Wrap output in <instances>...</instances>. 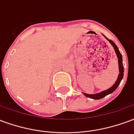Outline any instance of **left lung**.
Wrapping results in <instances>:
<instances>
[{
	"label": "left lung",
	"instance_id": "obj_1",
	"mask_svg": "<svg viewBox=\"0 0 134 134\" xmlns=\"http://www.w3.org/2000/svg\"><path fill=\"white\" fill-rule=\"evenodd\" d=\"M103 36H104V37L106 38L108 41H109V43L113 46V49L115 50V52L117 55V57H118V68H119V74L118 75V78L116 80V81L115 82V83L112 86L110 87H109L108 89H107L105 90H103L100 93H96V94H87L85 93H82L84 94L85 96L89 98L94 99V100H100V99L103 98L104 97H105L108 95L109 94H111L112 93H113L116 89L117 87H118V85L121 83L122 79L124 77V65H123V57H122V54L120 52V51L118 49V47L116 46V44L112 41V40H110L108 38H107L106 36H105L104 34H103Z\"/></svg>",
	"mask_w": 134,
	"mask_h": 134
}]
</instances>
